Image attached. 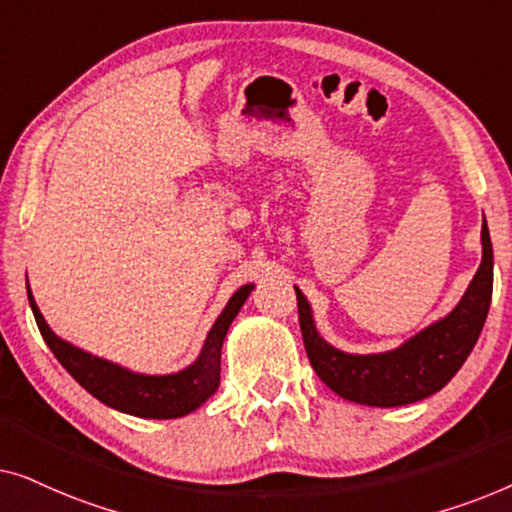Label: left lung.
I'll return each instance as SVG.
<instances>
[{"instance_id": "8db88e82", "label": "left lung", "mask_w": 512, "mask_h": 512, "mask_svg": "<svg viewBox=\"0 0 512 512\" xmlns=\"http://www.w3.org/2000/svg\"><path fill=\"white\" fill-rule=\"evenodd\" d=\"M480 242L482 263L457 307L389 352L349 354L333 347L314 326L303 291L293 286L307 356L321 382L345 401L373 408L410 405L443 389L473 352L492 303L494 251L487 221H482Z\"/></svg>"}]
</instances>
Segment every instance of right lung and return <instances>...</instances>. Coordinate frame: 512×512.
Instances as JSON below:
<instances>
[{
    "label": "right lung",
    "mask_w": 512,
    "mask_h": 512,
    "mask_svg": "<svg viewBox=\"0 0 512 512\" xmlns=\"http://www.w3.org/2000/svg\"><path fill=\"white\" fill-rule=\"evenodd\" d=\"M25 286L41 338L51 347V352L62 363V368L100 403L118 412H125V415L144 419L186 417L188 412L198 410L219 389L223 340H226V333L237 317V312L247 303L249 293L254 291V284H244L242 289L233 293V298L228 300V305L216 317L214 326L209 328L205 345H202L198 359L191 366L170 375H144L118 366L114 361L102 359V356L83 352L81 347H74L72 342L58 338L51 331V326L46 324L44 314L39 312L27 277Z\"/></svg>",
    "instance_id": "obj_1"
}]
</instances>
